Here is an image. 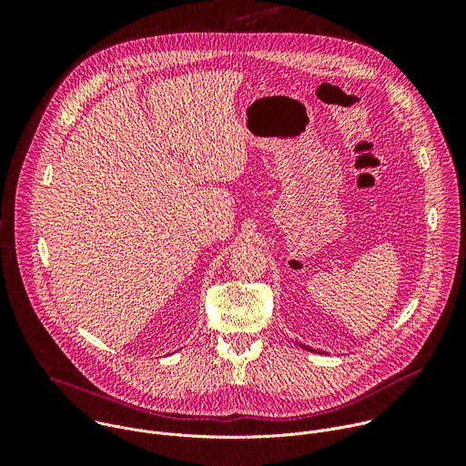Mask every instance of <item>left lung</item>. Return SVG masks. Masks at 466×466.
<instances>
[{"label":"left lung","instance_id":"1","mask_svg":"<svg viewBox=\"0 0 466 466\" xmlns=\"http://www.w3.org/2000/svg\"><path fill=\"white\" fill-rule=\"evenodd\" d=\"M304 349H306V350H311V349H308V347H304Z\"/></svg>","mask_w":466,"mask_h":466}]
</instances>
